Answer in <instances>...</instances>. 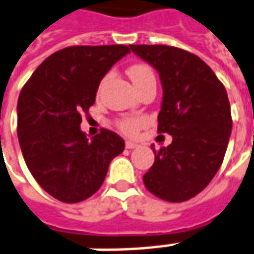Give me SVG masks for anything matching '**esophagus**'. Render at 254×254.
Listing matches in <instances>:
<instances>
[{
	"instance_id": "1",
	"label": "esophagus",
	"mask_w": 254,
	"mask_h": 254,
	"mask_svg": "<svg viewBox=\"0 0 254 254\" xmlns=\"http://www.w3.org/2000/svg\"><path fill=\"white\" fill-rule=\"evenodd\" d=\"M137 143H134V141H132V140H127V143H125V147L127 148H129V150H132V148H136L137 147Z\"/></svg>"
}]
</instances>
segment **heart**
Instances as JSON below:
<instances>
[{
  "mask_svg": "<svg viewBox=\"0 0 254 254\" xmlns=\"http://www.w3.org/2000/svg\"><path fill=\"white\" fill-rule=\"evenodd\" d=\"M127 74H129V77H130V79H132V82L134 84V86H136V85H139L140 82H143V81L147 79V78L154 77L151 68L145 64L130 65V67H129V70H127ZM143 124H144L143 120L127 118V120H122L118 125H120V129H121L122 132L127 133V134H133L134 132H137V129H139Z\"/></svg>",
  "mask_w": 254,
  "mask_h": 254,
  "instance_id": "heart-1",
  "label": "heart"
}]
</instances>
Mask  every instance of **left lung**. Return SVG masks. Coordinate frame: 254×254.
Instances as JSON below:
<instances>
[{
  "label": "left lung",
  "mask_w": 254,
  "mask_h": 254,
  "mask_svg": "<svg viewBox=\"0 0 254 254\" xmlns=\"http://www.w3.org/2000/svg\"><path fill=\"white\" fill-rule=\"evenodd\" d=\"M157 70L162 85L158 132L172 136L143 176L145 189L168 202H183L212 182L224 159L232 120L226 88L192 53L168 45H129Z\"/></svg>",
  "instance_id": "8db88e82"
}]
</instances>
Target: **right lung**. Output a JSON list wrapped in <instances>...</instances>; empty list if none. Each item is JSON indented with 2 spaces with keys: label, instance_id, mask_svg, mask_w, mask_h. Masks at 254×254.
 Instances as JSON below:
<instances>
[{
  "label": "right lung",
  "instance_id": "1",
  "mask_svg": "<svg viewBox=\"0 0 254 254\" xmlns=\"http://www.w3.org/2000/svg\"><path fill=\"white\" fill-rule=\"evenodd\" d=\"M127 53L125 45L64 48L41 63L19 95L23 158L37 183L59 201L92 196L125 148L122 137L109 129L88 139L81 114L95 104L103 77Z\"/></svg>",
  "mask_w": 254,
  "mask_h": 254
}]
</instances>
